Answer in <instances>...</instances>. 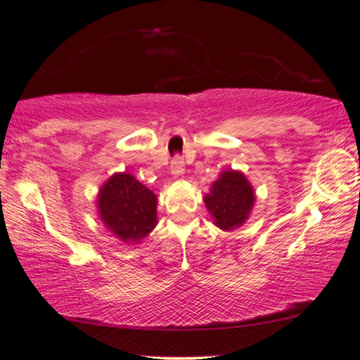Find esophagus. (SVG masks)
I'll return each mask as SVG.
<instances>
[{"label": "esophagus", "mask_w": 360, "mask_h": 360, "mask_svg": "<svg viewBox=\"0 0 360 360\" xmlns=\"http://www.w3.org/2000/svg\"><path fill=\"white\" fill-rule=\"evenodd\" d=\"M184 170H185L184 158H181L180 155H175L172 158V161H170V172H172L174 175H180V174H184Z\"/></svg>", "instance_id": "1"}]
</instances>
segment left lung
<instances>
[{
  "instance_id": "1",
  "label": "left lung",
  "mask_w": 360,
  "mask_h": 360,
  "mask_svg": "<svg viewBox=\"0 0 360 360\" xmlns=\"http://www.w3.org/2000/svg\"><path fill=\"white\" fill-rule=\"evenodd\" d=\"M204 201L217 226L233 229L249 219L253 205V190L243 174L226 170L212 185V190Z\"/></svg>"
}]
</instances>
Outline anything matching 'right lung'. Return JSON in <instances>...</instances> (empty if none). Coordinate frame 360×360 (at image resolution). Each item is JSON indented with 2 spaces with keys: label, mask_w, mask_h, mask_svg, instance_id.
<instances>
[{
  "label": "right lung",
  "mask_w": 360,
  "mask_h": 360,
  "mask_svg": "<svg viewBox=\"0 0 360 360\" xmlns=\"http://www.w3.org/2000/svg\"><path fill=\"white\" fill-rule=\"evenodd\" d=\"M98 212L111 233L137 243L156 226V196L129 174H116L102 186Z\"/></svg>",
  "instance_id": "add662e5"
}]
</instances>
